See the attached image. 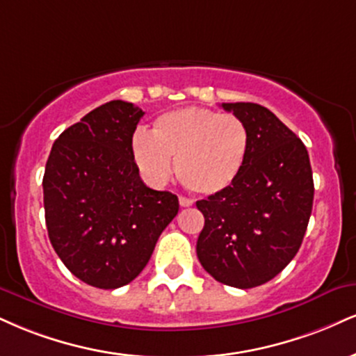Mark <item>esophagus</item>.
Instances as JSON below:
<instances>
[{
  "mask_svg": "<svg viewBox=\"0 0 356 356\" xmlns=\"http://www.w3.org/2000/svg\"><path fill=\"white\" fill-rule=\"evenodd\" d=\"M179 204H181V207H191L192 205V200L187 199V197H179Z\"/></svg>",
  "mask_w": 356,
  "mask_h": 356,
  "instance_id": "obj_1",
  "label": "esophagus"
}]
</instances>
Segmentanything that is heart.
Instances as JSON below:
<instances>
[{
	"mask_svg": "<svg viewBox=\"0 0 356 356\" xmlns=\"http://www.w3.org/2000/svg\"><path fill=\"white\" fill-rule=\"evenodd\" d=\"M248 149L250 132L241 118L192 106L157 115L151 134L137 131L131 140L132 161L149 182H164L174 157L177 179L199 195L232 187Z\"/></svg>",
	"mask_w": 356,
	"mask_h": 356,
	"instance_id": "heart-1",
	"label": "heart"
}]
</instances>
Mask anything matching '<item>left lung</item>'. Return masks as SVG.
Segmentation results:
<instances>
[{
    "label": "left lung",
    "mask_w": 356,
    "mask_h": 356,
    "mask_svg": "<svg viewBox=\"0 0 356 356\" xmlns=\"http://www.w3.org/2000/svg\"><path fill=\"white\" fill-rule=\"evenodd\" d=\"M222 108L247 124L250 149L232 187L195 202L205 219L197 257L220 284L252 289L297 255L314 205V177L307 147L272 111L254 102Z\"/></svg>",
    "instance_id": "obj_1"
}]
</instances>
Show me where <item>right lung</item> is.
Segmentation results:
<instances>
[{
    "label": "right lung",
    "mask_w": 356,
    "mask_h": 356,
    "mask_svg": "<svg viewBox=\"0 0 356 356\" xmlns=\"http://www.w3.org/2000/svg\"><path fill=\"white\" fill-rule=\"evenodd\" d=\"M144 113L111 101L67 127L46 162L42 192L51 245L84 284L119 289L143 272L177 195L140 181L131 140Z\"/></svg>",
    "instance_id": "1"
}]
</instances>
